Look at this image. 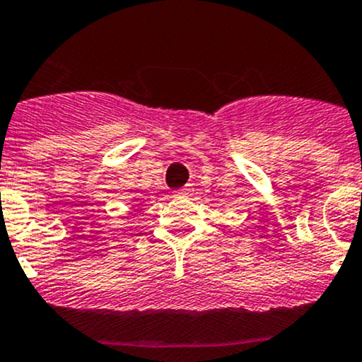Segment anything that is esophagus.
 I'll use <instances>...</instances> for the list:
<instances>
[{"label": "esophagus", "mask_w": 362, "mask_h": 362, "mask_svg": "<svg viewBox=\"0 0 362 362\" xmlns=\"http://www.w3.org/2000/svg\"><path fill=\"white\" fill-rule=\"evenodd\" d=\"M189 192H192V188H189V186H182L181 189H177V192H174V195H177V197H186V195H189Z\"/></svg>", "instance_id": "34e87169"}]
</instances>
